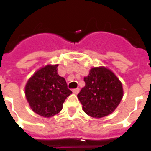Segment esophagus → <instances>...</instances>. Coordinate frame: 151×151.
<instances>
[{
	"mask_svg": "<svg viewBox=\"0 0 151 151\" xmlns=\"http://www.w3.org/2000/svg\"><path fill=\"white\" fill-rule=\"evenodd\" d=\"M79 88H73V90H72V92H73V93H74V94H78V92H79Z\"/></svg>",
	"mask_w": 151,
	"mask_h": 151,
	"instance_id": "obj_1",
	"label": "esophagus"
}]
</instances>
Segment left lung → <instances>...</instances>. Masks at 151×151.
Listing matches in <instances>:
<instances>
[{
    "label": "left lung",
    "mask_w": 151,
    "mask_h": 151,
    "mask_svg": "<svg viewBox=\"0 0 151 151\" xmlns=\"http://www.w3.org/2000/svg\"><path fill=\"white\" fill-rule=\"evenodd\" d=\"M78 99L83 110L90 117L101 118L110 114L119 105L123 97L122 84L117 77L105 66L93 67L84 78Z\"/></svg>",
    "instance_id": "obj_1"
}]
</instances>
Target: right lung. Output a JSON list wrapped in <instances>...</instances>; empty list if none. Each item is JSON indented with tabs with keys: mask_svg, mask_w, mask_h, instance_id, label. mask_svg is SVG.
<instances>
[{
	"mask_svg": "<svg viewBox=\"0 0 151 151\" xmlns=\"http://www.w3.org/2000/svg\"><path fill=\"white\" fill-rule=\"evenodd\" d=\"M56 65L48 64L37 70L25 86V95L32 110L43 117H51L63 109L65 99L72 94L66 80L57 72Z\"/></svg>",
	"mask_w": 151,
	"mask_h": 151,
	"instance_id": "right-lung-1",
	"label": "right lung"
}]
</instances>
